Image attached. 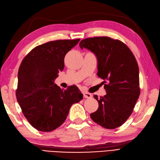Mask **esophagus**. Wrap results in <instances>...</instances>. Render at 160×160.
I'll return each mask as SVG.
<instances>
[{"instance_id": "obj_1", "label": "esophagus", "mask_w": 160, "mask_h": 160, "mask_svg": "<svg viewBox=\"0 0 160 160\" xmlns=\"http://www.w3.org/2000/svg\"><path fill=\"white\" fill-rule=\"evenodd\" d=\"M92 94L89 93H88V92H84L83 93V97L85 98H92Z\"/></svg>"}]
</instances>
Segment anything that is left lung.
Returning <instances> with one entry per match:
<instances>
[{
  "instance_id": "left-lung-1",
  "label": "left lung",
  "mask_w": 160,
  "mask_h": 160,
  "mask_svg": "<svg viewBox=\"0 0 160 160\" xmlns=\"http://www.w3.org/2000/svg\"><path fill=\"white\" fill-rule=\"evenodd\" d=\"M79 46L96 54L97 75L103 79L106 91L104 96H93L99 107L90 117L103 128H118L131 115L140 95L139 66L135 56L124 43L106 36L84 39Z\"/></svg>"
}]
</instances>
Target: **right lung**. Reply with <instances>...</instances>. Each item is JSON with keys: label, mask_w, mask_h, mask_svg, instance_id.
Returning <instances> with one entry per match:
<instances>
[{"label": "right lung", "mask_w": 160, "mask_h": 160, "mask_svg": "<svg viewBox=\"0 0 160 160\" xmlns=\"http://www.w3.org/2000/svg\"><path fill=\"white\" fill-rule=\"evenodd\" d=\"M79 40H58L39 45L21 63L17 100L25 117L38 131L50 132L59 127L71 106L83 99L76 85L63 90L54 83L63 70L65 55Z\"/></svg>", "instance_id": "right-lung-1"}]
</instances>
